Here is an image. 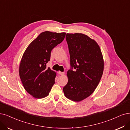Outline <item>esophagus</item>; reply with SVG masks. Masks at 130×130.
Returning <instances> with one entry per match:
<instances>
[{
	"label": "esophagus",
	"mask_w": 130,
	"mask_h": 130,
	"mask_svg": "<svg viewBox=\"0 0 130 130\" xmlns=\"http://www.w3.org/2000/svg\"><path fill=\"white\" fill-rule=\"evenodd\" d=\"M58 74L60 75H63L64 74V72H61V71H59L58 72Z\"/></svg>",
	"instance_id": "1"
}]
</instances>
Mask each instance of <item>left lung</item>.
Listing matches in <instances>:
<instances>
[{
    "label": "left lung",
    "instance_id": "8db88e82",
    "mask_svg": "<svg viewBox=\"0 0 130 130\" xmlns=\"http://www.w3.org/2000/svg\"><path fill=\"white\" fill-rule=\"evenodd\" d=\"M66 38L71 68L67 71L68 82L63 91L66 98L79 102L95 90L103 74L104 61L99 46L89 36L81 33L67 34Z\"/></svg>",
    "mask_w": 130,
    "mask_h": 130
}]
</instances>
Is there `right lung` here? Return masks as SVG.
Wrapping results in <instances>:
<instances>
[{
    "label": "right lung",
    "mask_w": 130,
    "mask_h": 130,
    "mask_svg": "<svg viewBox=\"0 0 130 130\" xmlns=\"http://www.w3.org/2000/svg\"><path fill=\"white\" fill-rule=\"evenodd\" d=\"M66 32H41L25 50L19 67V75L24 89L37 99L47 96L55 83L56 72L46 63L51 52L64 39Z\"/></svg>",
    "instance_id": "obj_1"
}]
</instances>
